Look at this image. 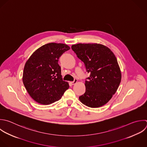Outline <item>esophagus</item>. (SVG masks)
<instances>
[{"mask_svg": "<svg viewBox=\"0 0 147 147\" xmlns=\"http://www.w3.org/2000/svg\"><path fill=\"white\" fill-rule=\"evenodd\" d=\"M77 82H78V80H77L76 79H74V80L73 82H71L70 83H71V85H74V84H76Z\"/></svg>", "mask_w": 147, "mask_h": 147, "instance_id": "obj_1", "label": "esophagus"}]
</instances>
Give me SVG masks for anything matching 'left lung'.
<instances>
[{
	"instance_id": "1",
	"label": "left lung",
	"mask_w": 147,
	"mask_h": 147,
	"mask_svg": "<svg viewBox=\"0 0 147 147\" xmlns=\"http://www.w3.org/2000/svg\"><path fill=\"white\" fill-rule=\"evenodd\" d=\"M71 48L90 74L80 101L92 108L105 105L116 92L121 80L116 57L109 48L99 44H78Z\"/></svg>"
}]
</instances>
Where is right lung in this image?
Wrapping results in <instances>:
<instances>
[{
	"instance_id": "1",
	"label": "right lung",
	"mask_w": 147,
	"mask_h": 147,
	"mask_svg": "<svg viewBox=\"0 0 147 147\" xmlns=\"http://www.w3.org/2000/svg\"><path fill=\"white\" fill-rule=\"evenodd\" d=\"M70 47L64 44L49 43L37 49L26 61L23 72L24 84L30 96L42 105L59 100L68 89L63 80L59 57Z\"/></svg>"
}]
</instances>
